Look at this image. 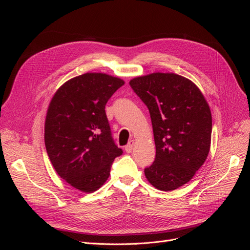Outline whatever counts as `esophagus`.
I'll return each mask as SVG.
<instances>
[{"mask_svg": "<svg viewBox=\"0 0 250 250\" xmlns=\"http://www.w3.org/2000/svg\"><path fill=\"white\" fill-rule=\"evenodd\" d=\"M134 146H135V141H134V140H130V141L128 142L127 145L125 146V152H126V153H130V152H132L133 149H134Z\"/></svg>", "mask_w": 250, "mask_h": 250, "instance_id": "obj_1", "label": "esophagus"}]
</instances>
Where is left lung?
I'll return each mask as SVG.
<instances>
[{"instance_id":"left-lung-1","label":"left lung","mask_w":250,"mask_h":250,"mask_svg":"<svg viewBox=\"0 0 250 250\" xmlns=\"http://www.w3.org/2000/svg\"><path fill=\"white\" fill-rule=\"evenodd\" d=\"M147 105L153 125L156 157L145 169L151 185L174 190L188 183L205 163L211 148L212 113L189 79L174 73H152L129 81Z\"/></svg>"}]
</instances>
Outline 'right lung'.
<instances>
[{"label":"right lung","instance_id":"add662e5","mask_svg":"<svg viewBox=\"0 0 250 250\" xmlns=\"http://www.w3.org/2000/svg\"><path fill=\"white\" fill-rule=\"evenodd\" d=\"M125 84L104 73H86L64 82L52 96L45 117L44 143L57 173L74 188H100L123 150L110 133L105 105Z\"/></svg>","mask_w":250,"mask_h":250}]
</instances>
